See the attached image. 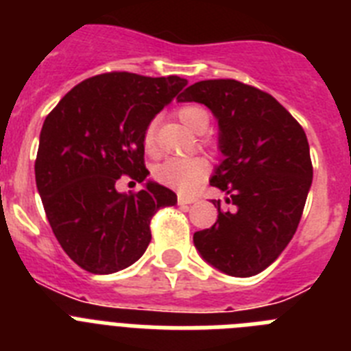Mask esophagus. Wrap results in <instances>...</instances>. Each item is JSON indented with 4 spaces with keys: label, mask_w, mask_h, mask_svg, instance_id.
Listing matches in <instances>:
<instances>
[{
    "label": "esophagus",
    "mask_w": 351,
    "mask_h": 351,
    "mask_svg": "<svg viewBox=\"0 0 351 351\" xmlns=\"http://www.w3.org/2000/svg\"><path fill=\"white\" fill-rule=\"evenodd\" d=\"M198 202V198H196V196H184V194H180V196H178V205H182V207H184V205H191V203H196Z\"/></svg>",
    "instance_id": "1"
}]
</instances>
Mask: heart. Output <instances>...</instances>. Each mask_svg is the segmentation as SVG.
Listing matches in <instances>:
<instances>
[{"instance_id": "heart-1", "label": "heart", "mask_w": 351, "mask_h": 351, "mask_svg": "<svg viewBox=\"0 0 351 351\" xmlns=\"http://www.w3.org/2000/svg\"><path fill=\"white\" fill-rule=\"evenodd\" d=\"M176 117L196 134H203L208 128L210 116L199 105H184L176 110ZM155 130H157V121H149L143 135V143L146 152L155 149ZM208 166L202 157H185V158H169L162 162L160 166L155 167V178L160 184L167 185L171 189L189 193L207 175Z\"/></svg>"}]
</instances>
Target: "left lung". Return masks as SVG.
<instances>
[{
	"label": "left lung",
	"mask_w": 351,
	"mask_h": 351,
	"mask_svg": "<svg viewBox=\"0 0 351 351\" xmlns=\"http://www.w3.org/2000/svg\"><path fill=\"white\" fill-rule=\"evenodd\" d=\"M178 101L202 103L217 119L223 160L210 185L226 194L234 210L194 234L205 262L230 276L266 269L293 239L312 184L307 135L271 94L237 80H203Z\"/></svg>",
	"instance_id": "left-lung-1"
}]
</instances>
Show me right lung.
Here are the masks:
<instances>
[{"mask_svg":"<svg viewBox=\"0 0 351 351\" xmlns=\"http://www.w3.org/2000/svg\"><path fill=\"white\" fill-rule=\"evenodd\" d=\"M187 85L180 76L107 73L84 80L49 112L40 130L35 182L62 250L85 271L110 275L143 257L149 221L176 194L146 180L143 135ZM123 174L146 181L139 193L115 189Z\"/></svg>","mask_w":351,"mask_h":351,"instance_id":"right-lung-1","label":"right lung"}]
</instances>
